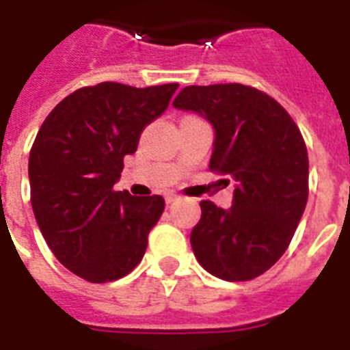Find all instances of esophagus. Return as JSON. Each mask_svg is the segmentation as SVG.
I'll list each match as a JSON object with an SVG mask.
<instances>
[{"mask_svg":"<svg viewBox=\"0 0 350 350\" xmlns=\"http://www.w3.org/2000/svg\"><path fill=\"white\" fill-rule=\"evenodd\" d=\"M178 200H180V196H178V194H172V192H170V194H167V196H165V202H167V205H170V203L178 202Z\"/></svg>","mask_w":350,"mask_h":350,"instance_id":"1","label":"esophagus"}]
</instances>
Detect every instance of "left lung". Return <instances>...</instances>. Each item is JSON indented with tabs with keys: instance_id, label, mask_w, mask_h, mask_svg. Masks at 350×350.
<instances>
[{
	"instance_id": "1",
	"label": "left lung",
	"mask_w": 350,
	"mask_h": 350,
	"mask_svg": "<svg viewBox=\"0 0 350 350\" xmlns=\"http://www.w3.org/2000/svg\"><path fill=\"white\" fill-rule=\"evenodd\" d=\"M172 105L213 125L208 169L236 183L230 208L200 203L202 218L191 232L196 260L227 282L260 276L287 250L307 205L309 156L301 132L276 100L241 83L191 85Z\"/></svg>"
}]
</instances>
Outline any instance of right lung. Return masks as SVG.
<instances>
[{
    "mask_svg": "<svg viewBox=\"0 0 350 350\" xmlns=\"http://www.w3.org/2000/svg\"><path fill=\"white\" fill-rule=\"evenodd\" d=\"M178 83L136 89L105 81L59 101L30 148V203L46 245L76 276L107 283L142 261L161 196L114 191L123 158L167 111Z\"/></svg>",
    "mask_w": 350,
    "mask_h": 350,
    "instance_id": "add662e5",
    "label": "right lung"
}]
</instances>
